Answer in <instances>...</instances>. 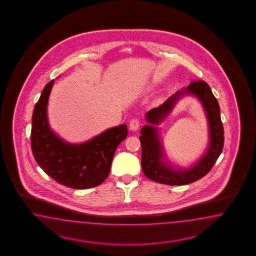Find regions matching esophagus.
<instances>
[{
    "instance_id": "esophagus-1",
    "label": "esophagus",
    "mask_w": 256,
    "mask_h": 256,
    "mask_svg": "<svg viewBox=\"0 0 256 256\" xmlns=\"http://www.w3.org/2000/svg\"><path fill=\"white\" fill-rule=\"evenodd\" d=\"M140 124V122L139 119L133 118L132 121L130 122V130L135 132V130H137L139 128Z\"/></svg>"
}]
</instances>
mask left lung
<instances>
[{"label":"left lung","instance_id":"left-lung-1","mask_svg":"<svg viewBox=\"0 0 256 256\" xmlns=\"http://www.w3.org/2000/svg\"><path fill=\"white\" fill-rule=\"evenodd\" d=\"M186 94H194L202 101L206 112L210 128V146L208 151L190 168L179 170L174 168L164 158L156 124H158L171 111L176 102ZM146 124L140 130L142 168L148 178L170 186H182L195 182L208 174L220 155L224 132L220 120V110L217 98L210 86L204 80H195L174 94L158 108H152L146 114Z\"/></svg>","mask_w":256,"mask_h":256}]
</instances>
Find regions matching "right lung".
I'll return each mask as SVG.
<instances>
[{
  "label": "right lung",
  "instance_id": "add662e5",
  "mask_svg": "<svg viewBox=\"0 0 256 256\" xmlns=\"http://www.w3.org/2000/svg\"><path fill=\"white\" fill-rule=\"evenodd\" d=\"M54 80L43 89L32 117V155L41 169L56 182L84 190L102 184L108 178L117 146L128 136L126 124L108 128L93 139L68 144L50 128L46 106Z\"/></svg>",
  "mask_w": 256,
  "mask_h": 256
}]
</instances>
